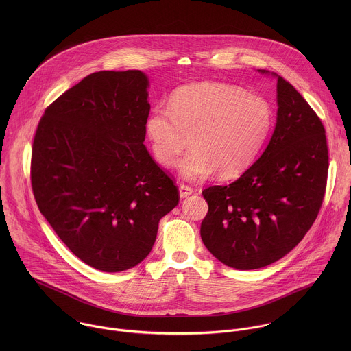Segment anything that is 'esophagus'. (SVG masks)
Masks as SVG:
<instances>
[{
	"label": "esophagus",
	"instance_id": "obj_1",
	"mask_svg": "<svg viewBox=\"0 0 351 351\" xmlns=\"http://www.w3.org/2000/svg\"><path fill=\"white\" fill-rule=\"evenodd\" d=\"M193 193V188L188 186V185H180V197L181 199H186Z\"/></svg>",
	"mask_w": 351,
	"mask_h": 351
}]
</instances>
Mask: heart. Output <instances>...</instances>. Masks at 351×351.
Segmentation results:
<instances>
[{"instance_id":"obj_1","label":"heart","mask_w":351,"mask_h":351,"mask_svg":"<svg viewBox=\"0 0 351 351\" xmlns=\"http://www.w3.org/2000/svg\"><path fill=\"white\" fill-rule=\"evenodd\" d=\"M273 125V109L259 95L242 88L197 82L178 88L170 108L158 105L146 120L155 160L163 167L180 162V174L200 181L216 173L232 178L246 171L262 150Z\"/></svg>"}]
</instances>
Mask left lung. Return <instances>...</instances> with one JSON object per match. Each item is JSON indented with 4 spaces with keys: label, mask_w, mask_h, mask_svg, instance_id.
Instances as JSON below:
<instances>
[{
    "label": "left lung",
    "mask_w": 351,
    "mask_h": 351,
    "mask_svg": "<svg viewBox=\"0 0 351 351\" xmlns=\"http://www.w3.org/2000/svg\"><path fill=\"white\" fill-rule=\"evenodd\" d=\"M277 80V121L261 156L232 184L202 191L208 213L201 239L238 270L265 267L293 250L322 206L328 150L324 127L300 93Z\"/></svg>",
    "instance_id": "obj_1"
}]
</instances>
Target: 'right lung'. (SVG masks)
Wrapping results in <instances>:
<instances>
[{"label":"right lung","mask_w":351,"mask_h":351,"mask_svg":"<svg viewBox=\"0 0 351 351\" xmlns=\"http://www.w3.org/2000/svg\"><path fill=\"white\" fill-rule=\"evenodd\" d=\"M149 85L141 70L93 73L51 104L35 134L39 210L75 256L101 271L141 263L180 200L143 145Z\"/></svg>","instance_id":"obj_1"}]
</instances>
